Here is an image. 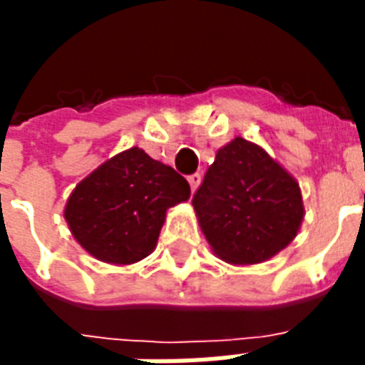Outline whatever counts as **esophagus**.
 Returning a JSON list of instances; mask_svg holds the SVG:
<instances>
[{
  "label": "esophagus",
  "mask_w": 365,
  "mask_h": 365,
  "mask_svg": "<svg viewBox=\"0 0 365 365\" xmlns=\"http://www.w3.org/2000/svg\"><path fill=\"white\" fill-rule=\"evenodd\" d=\"M187 182H190L191 185V191H195L199 183H201V174H191L190 178H187Z\"/></svg>",
  "instance_id": "1"
}]
</instances>
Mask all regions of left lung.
<instances>
[{
    "mask_svg": "<svg viewBox=\"0 0 365 365\" xmlns=\"http://www.w3.org/2000/svg\"><path fill=\"white\" fill-rule=\"evenodd\" d=\"M191 203L213 252L230 264L268 260L303 221L299 183L240 136L217 152Z\"/></svg>",
    "mask_w": 365,
    "mask_h": 365,
    "instance_id": "left-lung-1",
    "label": "left lung"
}]
</instances>
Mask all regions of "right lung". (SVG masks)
Listing matches in <instances>:
<instances>
[{
    "mask_svg": "<svg viewBox=\"0 0 365 365\" xmlns=\"http://www.w3.org/2000/svg\"><path fill=\"white\" fill-rule=\"evenodd\" d=\"M190 193L187 180L174 168L130 148L76 185L64 217L97 260L133 264L154 250L166 211Z\"/></svg>",
    "mask_w": 365,
    "mask_h": 365,
    "instance_id": "1",
    "label": "right lung"
}]
</instances>
